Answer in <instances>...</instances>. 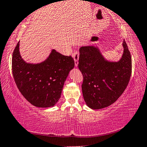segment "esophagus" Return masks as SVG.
Masks as SVG:
<instances>
[{
	"instance_id": "1",
	"label": "esophagus",
	"mask_w": 147,
	"mask_h": 147,
	"mask_svg": "<svg viewBox=\"0 0 147 147\" xmlns=\"http://www.w3.org/2000/svg\"><path fill=\"white\" fill-rule=\"evenodd\" d=\"M73 56L74 58V65H75L76 67H77L78 64V58H79V54H78V51H74V52L73 53Z\"/></svg>"
}]
</instances>
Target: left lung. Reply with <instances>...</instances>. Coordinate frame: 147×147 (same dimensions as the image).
<instances>
[{
	"mask_svg": "<svg viewBox=\"0 0 147 147\" xmlns=\"http://www.w3.org/2000/svg\"><path fill=\"white\" fill-rule=\"evenodd\" d=\"M123 46V56L118 62L107 61L97 47L80 48L78 67L83 76L82 94L90 109L110 106L127 88L131 76L132 60L125 40Z\"/></svg>",
	"mask_w": 147,
	"mask_h": 147,
	"instance_id": "1",
	"label": "left lung"
}]
</instances>
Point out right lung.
<instances>
[{
  "label": "right lung",
  "instance_id": "1",
  "mask_svg": "<svg viewBox=\"0 0 147 147\" xmlns=\"http://www.w3.org/2000/svg\"><path fill=\"white\" fill-rule=\"evenodd\" d=\"M74 67L71 56H65L54 49L45 61L38 64L27 63L22 59L19 42L12 53V70L16 86L22 96L36 107L55 106Z\"/></svg>",
  "mask_w": 147,
  "mask_h": 147
}]
</instances>
